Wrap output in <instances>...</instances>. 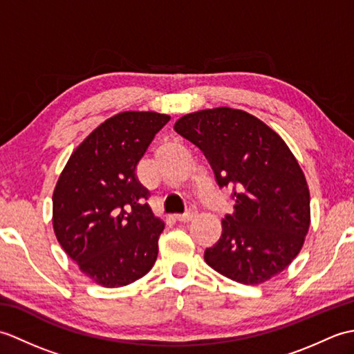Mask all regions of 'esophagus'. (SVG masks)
I'll return each mask as SVG.
<instances>
[{
	"mask_svg": "<svg viewBox=\"0 0 354 354\" xmlns=\"http://www.w3.org/2000/svg\"><path fill=\"white\" fill-rule=\"evenodd\" d=\"M196 214H198L196 208L192 207V208H189V212H187V213H184V214H176L175 219H176L178 222H190V221L193 219V217H196Z\"/></svg>",
	"mask_w": 354,
	"mask_h": 354,
	"instance_id": "34e87169",
	"label": "esophagus"
}]
</instances>
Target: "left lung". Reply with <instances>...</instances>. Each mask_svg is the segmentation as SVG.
Returning a JSON list of instances; mask_svg holds the SVG:
<instances>
[{
	"mask_svg": "<svg viewBox=\"0 0 354 354\" xmlns=\"http://www.w3.org/2000/svg\"><path fill=\"white\" fill-rule=\"evenodd\" d=\"M175 131L202 150L236 202L221 239L205 250L207 265L242 284L283 272L310 227L309 187L288 145L257 117L227 106L187 114Z\"/></svg>",
	"mask_w": 354,
	"mask_h": 354,
	"instance_id": "1",
	"label": "left lung"
}]
</instances>
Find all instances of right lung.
Returning a JSON list of instances; mask_svg holds the SVG:
<instances>
[{
	"mask_svg": "<svg viewBox=\"0 0 354 354\" xmlns=\"http://www.w3.org/2000/svg\"><path fill=\"white\" fill-rule=\"evenodd\" d=\"M170 120L126 111L108 118L71 153L53 193V228L68 257L103 288L145 277L164 222L146 204L135 175L155 135Z\"/></svg>",
	"mask_w": 354,
	"mask_h": 354,
	"instance_id": "right-lung-1",
	"label": "right lung"
}]
</instances>
